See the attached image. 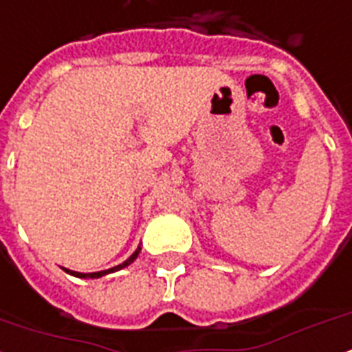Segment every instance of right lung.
<instances>
[{"label": "right lung", "instance_id": "obj_1", "mask_svg": "<svg viewBox=\"0 0 352 352\" xmlns=\"http://www.w3.org/2000/svg\"><path fill=\"white\" fill-rule=\"evenodd\" d=\"M138 254H140V248H136L135 254L131 255V257H129V259H127V261H124V263L118 264V266H115V268L104 270V272H95V274H78V272H74V270H66V268H65V272H66V274L74 275V277H78V278H98V277H104V275L113 274V272H118V270H122V268H126V266H129V264L133 263V261H135L136 257H138Z\"/></svg>", "mask_w": 352, "mask_h": 352}]
</instances>
